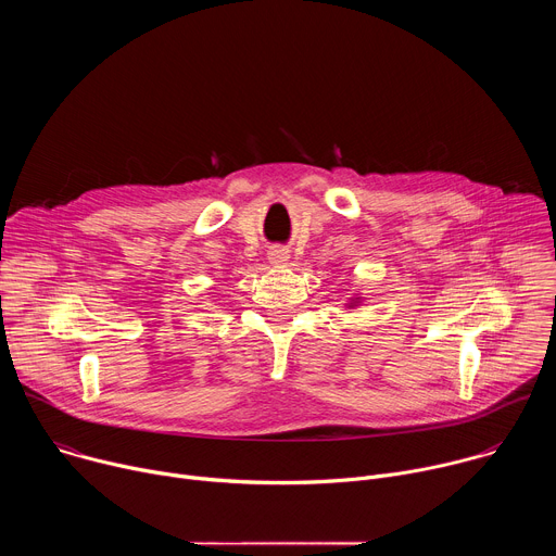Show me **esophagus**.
Returning a JSON list of instances; mask_svg holds the SVG:
<instances>
[{"mask_svg":"<svg viewBox=\"0 0 556 556\" xmlns=\"http://www.w3.org/2000/svg\"><path fill=\"white\" fill-rule=\"evenodd\" d=\"M268 260H270V264H273V266H283V264H288L290 255H288V251H286V249H281V247H275V249H270V253H268Z\"/></svg>","mask_w":556,"mask_h":556,"instance_id":"esophagus-1","label":"esophagus"}]
</instances>
